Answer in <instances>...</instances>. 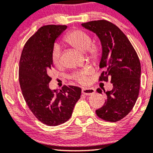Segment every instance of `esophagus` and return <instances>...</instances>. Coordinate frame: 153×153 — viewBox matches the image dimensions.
<instances>
[{
	"label": "esophagus",
	"instance_id": "1",
	"mask_svg": "<svg viewBox=\"0 0 153 153\" xmlns=\"http://www.w3.org/2000/svg\"><path fill=\"white\" fill-rule=\"evenodd\" d=\"M82 93L84 94L85 95L90 96L95 93V89L93 88H87V87L85 88V87H84V88L82 89Z\"/></svg>",
	"mask_w": 153,
	"mask_h": 153
}]
</instances>
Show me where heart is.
<instances>
[{
  "instance_id": "heart-1",
  "label": "heart",
  "mask_w": 153,
  "mask_h": 153,
  "mask_svg": "<svg viewBox=\"0 0 153 153\" xmlns=\"http://www.w3.org/2000/svg\"><path fill=\"white\" fill-rule=\"evenodd\" d=\"M64 40L67 43L80 51L81 52H85L89 51L91 56L97 57L99 53V50L97 47L90 46L91 39L87 33L81 30H74L68 33ZM52 62L54 66H58L61 64V50L58 45H54L52 52ZM86 72L76 73L73 75V78L80 83H85L87 81Z\"/></svg>"
}]
</instances>
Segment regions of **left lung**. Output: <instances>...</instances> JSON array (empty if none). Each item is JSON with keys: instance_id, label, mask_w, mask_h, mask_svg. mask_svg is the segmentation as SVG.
Instances as JSON below:
<instances>
[{"instance_id": "1", "label": "left lung", "mask_w": 153, "mask_h": 153, "mask_svg": "<svg viewBox=\"0 0 153 153\" xmlns=\"http://www.w3.org/2000/svg\"><path fill=\"white\" fill-rule=\"evenodd\" d=\"M81 26L95 33L101 42L99 68L104 69L99 80L111 79L113 88L105 92V102L96 113L108 122H117L130 113L138 97L140 63L135 50L124 33L106 20L91 21ZM98 92L102 94L101 89Z\"/></svg>"}]
</instances>
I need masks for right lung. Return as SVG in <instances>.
<instances>
[{
    "label": "right lung",
    "mask_w": 153,
    "mask_h": 153,
    "mask_svg": "<svg viewBox=\"0 0 153 153\" xmlns=\"http://www.w3.org/2000/svg\"><path fill=\"white\" fill-rule=\"evenodd\" d=\"M66 28L64 25L42 26L26 42L20 58L19 84L24 100L38 120L48 126L68 120L81 95L78 87L64 85L54 91L49 88L52 50Z\"/></svg>",
    "instance_id": "1"
}]
</instances>
